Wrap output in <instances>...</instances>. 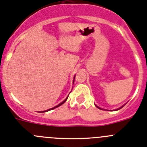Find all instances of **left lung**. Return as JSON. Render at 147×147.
I'll return each mask as SVG.
<instances>
[{"label": "left lung", "instance_id": "left-lung-1", "mask_svg": "<svg viewBox=\"0 0 147 147\" xmlns=\"http://www.w3.org/2000/svg\"><path fill=\"white\" fill-rule=\"evenodd\" d=\"M122 107H121V108H122ZM98 109H100L99 107H98ZM121 108H120V109H121ZM118 109H117V110H118Z\"/></svg>", "mask_w": 147, "mask_h": 147}]
</instances>
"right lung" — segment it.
Listing matches in <instances>:
<instances>
[{"mask_svg":"<svg viewBox=\"0 0 147 147\" xmlns=\"http://www.w3.org/2000/svg\"><path fill=\"white\" fill-rule=\"evenodd\" d=\"M74 79H75V78H74ZM73 82H74V81H73ZM67 98H68V97H67ZM67 98H66V99H65V100H64V101H62V102H61V103H60L59 105H57V106H56V107H53V108H51V109H48V110H46V111H43V112H47V111H49V110H51V109H55V108H57V107H58L61 106V105H63V104H64V102H65V101H67Z\"/></svg>","mask_w":147,"mask_h":147,"instance_id":"obj_1","label":"right lung"}]
</instances>
